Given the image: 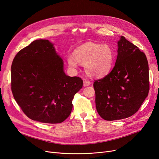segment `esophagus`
I'll use <instances>...</instances> for the list:
<instances>
[{"label":"esophagus","instance_id":"1","mask_svg":"<svg viewBox=\"0 0 159 159\" xmlns=\"http://www.w3.org/2000/svg\"><path fill=\"white\" fill-rule=\"evenodd\" d=\"M90 84H91V83H90V81H89V80H84L83 85H84V86H88L90 85Z\"/></svg>","mask_w":159,"mask_h":159}]
</instances>
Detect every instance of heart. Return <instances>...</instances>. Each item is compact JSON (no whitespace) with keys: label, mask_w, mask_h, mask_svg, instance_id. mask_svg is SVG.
Returning a JSON list of instances; mask_svg holds the SVG:
<instances>
[{"label":"heart","mask_w":159,"mask_h":159,"mask_svg":"<svg viewBox=\"0 0 159 159\" xmlns=\"http://www.w3.org/2000/svg\"><path fill=\"white\" fill-rule=\"evenodd\" d=\"M115 59L114 52L107 44L88 43L75 49L73 56H67L69 66L78 67V62L84 66L86 74L92 78H101L112 69Z\"/></svg>","instance_id":"b5f03b06"}]
</instances>
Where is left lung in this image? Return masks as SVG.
<instances>
[{
  "mask_svg": "<svg viewBox=\"0 0 159 159\" xmlns=\"http://www.w3.org/2000/svg\"><path fill=\"white\" fill-rule=\"evenodd\" d=\"M111 73L95 80L96 107L106 120L128 118L136 113L149 91V66L145 54L121 36Z\"/></svg>",
  "mask_w": 159,
  "mask_h": 159,
  "instance_id": "8db88e82",
  "label": "left lung"
}]
</instances>
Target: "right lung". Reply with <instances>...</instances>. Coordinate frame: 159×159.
Segmentation results:
<instances>
[{
	"mask_svg": "<svg viewBox=\"0 0 159 159\" xmlns=\"http://www.w3.org/2000/svg\"><path fill=\"white\" fill-rule=\"evenodd\" d=\"M11 69V92L29 119L57 124L70 115L73 97L83 81L65 73L63 61L54 44L34 40L17 53Z\"/></svg>",
	"mask_w": 159,
	"mask_h": 159,
	"instance_id": "obj_1",
	"label": "right lung"
}]
</instances>
